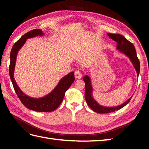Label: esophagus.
<instances>
[{
    "mask_svg": "<svg viewBox=\"0 0 149 149\" xmlns=\"http://www.w3.org/2000/svg\"><path fill=\"white\" fill-rule=\"evenodd\" d=\"M75 77L77 79H81L82 77V73L81 72L77 70L75 72Z\"/></svg>",
    "mask_w": 149,
    "mask_h": 149,
    "instance_id": "obj_1",
    "label": "esophagus"
}]
</instances>
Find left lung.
<instances>
[{"instance_id":"obj_1","label":"left lung","mask_w":149,"mask_h":149,"mask_svg":"<svg viewBox=\"0 0 149 149\" xmlns=\"http://www.w3.org/2000/svg\"><path fill=\"white\" fill-rule=\"evenodd\" d=\"M111 39L115 41L116 42V49L118 50L120 52H121L123 54L130 59L131 63L133 65L137 73V77H138L139 74L140 70V61L137 57L135 47L133 44L131 43L125 38L124 36H123L121 34H111L107 33ZM83 81L85 83V99H86L88 105L89 106L90 108L94 111L95 112L98 113H108L114 112L115 111H118L120 109L122 108L123 107L127 105L131 100L132 97L126 100L124 103H123L121 105L117 106L115 107H106L101 106L100 104L98 103L97 101L94 99L92 95L93 93V87L91 85V82L90 77L88 75H85L83 78Z\"/></svg>"}]
</instances>
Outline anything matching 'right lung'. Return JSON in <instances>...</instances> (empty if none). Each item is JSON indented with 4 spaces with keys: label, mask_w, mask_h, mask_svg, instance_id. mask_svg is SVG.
Listing matches in <instances>:
<instances>
[{
    "label": "right lung",
    "mask_w": 149,
    "mask_h": 149,
    "mask_svg": "<svg viewBox=\"0 0 149 149\" xmlns=\"http://www.w3.org/2000/svg\"><path fill=\"white\" fill-rule=\"evenodd\" d=\"M43 35L44 33L41 29H34L25 34L14 44L10 53V64H9V72L15 92L19 99L25 106L34 111L51 112L58 108L61 104L66 91H67L71 84L74 83L75 80L74 72L69 73L68 74L63 77L51 92L40 98L31 97L25 94L18 87L14 78L16 60H17V56L19 50L26 42L27 39Z\"/></svg>",
    "instance_id": "right-lung-1"
}]
</instances>
